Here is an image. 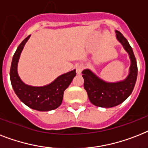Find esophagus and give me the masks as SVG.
<instances>
[{
    "label": "esophagus",
    "mask_w": 148,
    "mask_h": 148,
    "mask_svg": "<svg viewBox=\"0 0 148 148\" xmlns=\"http://www.w3.org/2000/svg\"><path fill=\"white\" fill-rule=\"evenodd\" d=\"M83 69H84V67L82 65H77L76 67V71H77V74H80L81 72H82Z\"/></svg>",
    "instance_id": "34e87169"
}]
</instances>
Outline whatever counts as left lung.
I'll return each mask as SVG.
<instances>
[{"instance_id":"obj_1","label":"left lung","mask_w":148,"mask_h":148,"mask_svg":"<svg viewBox=\"0 0 148 148\" xmlns=\"http://www.w3.org/2000/svg\"><path fill=\"white\" fill-rule=\"evenodd\" d=\"M116 38L128 52L131 59V66L128 77L116 83L106 82L89 69L82 71L84 79V86L89 99L93 105L103 108H111L119 105L125 100L131 93L136 83L138 66L134 52L128 40L119 31L116 30Z\"/></svg>"}]
</instances>
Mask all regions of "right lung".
<instances>
[{
	"mask_svg": "<svg viewBox=\"0 0 148 148\" xmlns=\"http://www.w3.org/2000/svg\"><path fill=\"white\" fill-rule=\"evenodd\" d=\"M29 36L20 43L12 59L10 71V81L14 92L23 103L31 109L38 111H50L57 109L62 104L64 92L76 76V71L73 70L58 77L53 82L43 86H32L24 84L17 73V64L20 54Z\"/></svg>",
	"mask_w": 148,
	"mask_h": 148,
	"instance_id": "right-lung-1",
	"label": "right lung"
}]
</instances>
